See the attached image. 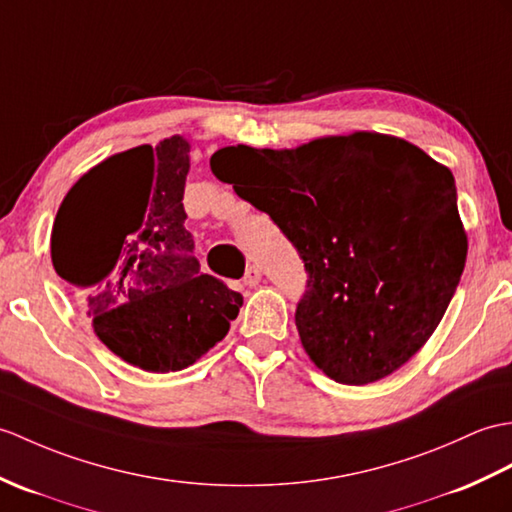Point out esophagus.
Segmentation results:
<instances>
[{"label":"esophagus","instance_id":"34e87169","mask_svg":"<svg viewBox=\"0 0 512 512\" xmlns=\"http://www.w3.org/2000/svg\"><path fill=\"white\" fill-rule=\"evenodd\" d=\"M244 285L246 288H255V285L261 281V270L257 266H248L246 268V275H244Z\"/></svg>","mask_w":512,"mask_h":512}]
</instances>
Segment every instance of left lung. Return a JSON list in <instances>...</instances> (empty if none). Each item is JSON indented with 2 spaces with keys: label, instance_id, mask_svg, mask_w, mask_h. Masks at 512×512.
Segmentation results:
<instances>
[{
  "label": "left lung",
  "instance_id": "8db88e82",
  "mask_svg": "<svg viewBox=\"0 0 512 512\" xmlns=\"http://www.w3.org/2000/svg\"><path fill=\"white\" fill-rule=\"evenodd\" d=\"M209 165L299 251L310 279L294 320L327 377L379 382L430 340L467 261L449 168L366 130L290 150L227 146Z\"/></svg>",
  "mask_w": 512,
  "mask_h": 512
}]
</instances>
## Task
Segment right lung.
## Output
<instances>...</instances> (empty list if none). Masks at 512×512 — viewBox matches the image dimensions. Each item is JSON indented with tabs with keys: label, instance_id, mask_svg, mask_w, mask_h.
<instances>
[{
	"label": "right lung",
	"instance_id": "add662e5",
	"mask_svg": "<svg viewBox=\"0 0 512 512\" xmlns=\"http://www.w3.org/2000/svg\"><path fill=\"white\" fill-rule=\"evenodd\" d=\"M189 141L137 146L82 174L52 227V264L124 362L181 371L229 334L242 294L202 275L183 209Z\"/></svg>",
	"mask_w": 512,
	"mask_h": 512
}]
</instances>
